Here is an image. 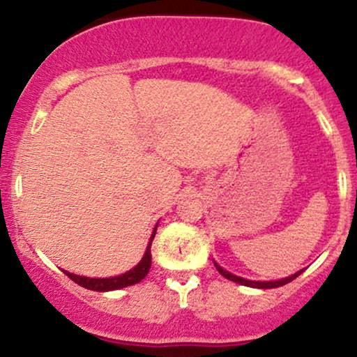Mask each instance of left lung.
Listing matches in <instances>:
<instances>
[{"label":"left lung","mask_w":357,"mask_h":357,"mask_svg":"<svg viewBox=\"0 0 357 357\" xmlns=\"http://www.w3.org/2000/svg\"><path fill=\"white\" fill-rule=\"evenodd\" d=\"M215 267H216V270H218V272L221 273V275H223L225 278H228V280H231V282H236V284L247 285V287H255V289H275V287H282V285L289 284V282H292L294 278L301 275V272H297V273H294L292 277H289V278H284V280H275V282H253V280H245V278H241V277L231 275V273H228L227 270H223V268H221L218 264H215Z\"/></svg>","instance_id":"obj_1"}]
</instances>
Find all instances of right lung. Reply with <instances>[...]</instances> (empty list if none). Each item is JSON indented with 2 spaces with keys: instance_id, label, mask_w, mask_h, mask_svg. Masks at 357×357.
<instances>
[{
  "instance_id": "obj_1",
  "label": "right lung",
  "mask_w": 357,
  "mask_h": 357,
  "mask_svg": "<svg viewBox=\"0 0 357 357\" xmlns=\"http://www.w3.org/2000/svg\"><path fill=\"white\" fill-rule=\"evenodd\" d=\"M154 235H155V228H154L153 236H151V240H149V247H147L142 260L139 261V264L132 270L122 273V275L112 277V278H89V277L75 275V273H68V272H65V273H67L68 278L75 282V284L85 287V289H89V290H96V292H109V290L124 289V287L137 284V282H141L142 278L147 275V272H149V268H151V245H153Z\"/></svg>"
}]
</instances>
